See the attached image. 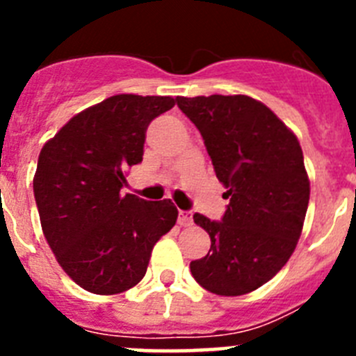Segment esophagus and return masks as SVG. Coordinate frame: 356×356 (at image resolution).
<instances>
[{
  "mask_svg": "<svg viewBox=\"0 0 356 356\" xmlns=\"http://www.w3.org/2000/svg\"><path fill=\"white\" fill-rule=\"evenodd\" d=\"M178 225L180 226L193 225V213L188 212V210H178Z\"/></svg>",
  "mask_w": 356,
  "mask_h": 356,
  "instance_id": "34e87169",
  "label": "esophagus"
}]
</instances>
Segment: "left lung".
<instances>
[{
	"mask_svg": "<svg viewBox=\"0 0 356 356\" xmlns=\"http://www.w3.org/2000/svg\"><path fill=\"white\" fill-rule=\"evenodd\" d=\"M176 103L200 130L229 200L221 221L194 213L212 244L191 273L213 294H248L269 282L298 244L310 197L303 151L275 112L250 96H178Z\"/></svg>",
	"mask_w": 356,
	"mask_h": 356,
	"instance_id": "left-lung-1",
	"label": "left lung"
}]
</instances>
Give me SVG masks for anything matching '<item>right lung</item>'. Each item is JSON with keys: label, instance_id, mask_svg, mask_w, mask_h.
<instances>
[{"label": "right lung", "instance_id": "1", "mask_svg": "<svg viewBox=\"0 0 356 356\" xmlns=\"http://www.w3.org/2000/svg\"><path fill=\"white\" fill-rule=\"evenodd\" d=\"M171 96L118 94L76 114L44 144L33 194L44 237L72 282L119 294L144 278L151 250L175 226L171 200L121 194L124 171L143 162L149 122Z\"/></svg>", "mask_w": 356, "mask_h": 356}]
</instances>
